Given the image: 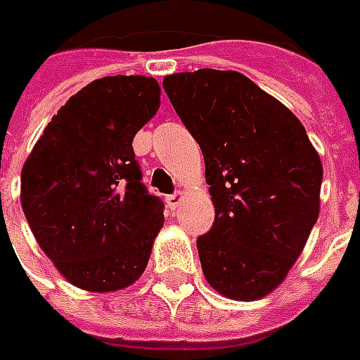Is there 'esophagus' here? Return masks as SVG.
<instances>
[{
    "label": "esophagus",
    "mask_w": 360,
    "mask_h": 360,
    "mask_svg": "<svg viewBox=\"0 0 360 360\" xmlns=\"http://www.w3.org/2000/svg\"><path fill=\"white\" fill-rule=\"evenodd\" d=\"M182 198H184V196H182V192H174V194H170V196H166V202H168V206L174 210V208H178V206H180Z\"/></svg>",
    "instance_id": "34e87169"
}]
</instances>
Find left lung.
Returning a JSON list of instances; mask_svg holds the SVG:
<instances>
[{
	"instance_id": "1",
	"label": "left lung",
	"mask_w": 360,
	"mask_h": 360,
	"mask_svg": "<svg viewBox=\"0 0 360 360\" xmlns=\"http://www.w3.org/2000/svg\"><path fill=\"white\" fill-rule=\"evenodd\" d=\"M162 86L204 154L216 216L196 240L202 272L224 297H266L319 218L321 158L300 120L238 72L204 68Z\"/></svg>"
}]
</instances>
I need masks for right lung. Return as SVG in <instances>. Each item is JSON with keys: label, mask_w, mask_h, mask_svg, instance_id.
<instances>
[{"label": "right lung", "mask_w": 360, "mask_h": 360, "mask_svg": "<svg viewBox=\"0 0 360 360\" xmlns=\"http://www.w3.org/2000/svg\"><path fill=\"white\" fill-rule=\"evenodd\" d=\"M154 77L108 76L72 96L21 168V208L70 283L122 290L144 272L164 202L142 184L131 140L158 112Z\"/></svg>", "instance_id": "right-lung-1"}]
</instances>
